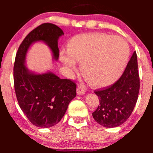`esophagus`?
I'll return each instance as SVG.
<instances>
[{
    "instance_id": "obj_1",
    "label": "esophagus",
    "mask_w": 153,
    "mask_h": 153,
    "mask_svg": "<svg viewBox=\"0 0 153 153\" xmlns=\"http://www.w3.org/2000/svg\"><path fill=\"white\" fill-rule=\"evenodd\" d=\"M77 92H78V95H84V94H85L86 90L82 86H78V87H77Z\"/></svg>"
}]
</instances>
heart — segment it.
I'll use <instances>...</instances> for the list:
<instances>
[{
  "label": "heart",
  "mask_w": 153,
  "mask_h": 153,
  "mask_svg": "<svg viewBox=\"0 0 153 153\" xmlns=\"http://www.w3.org/2000/svg\"><path fill=\"white\" fill-rule=\"evenodd\" d=\"M67 50L68 53L60 54L63 65L75 72L74 61L80 63L84 78L96 86L115 82L124 72L129 56V47L126 41L104 34L75 35L68 41Z\"/></svg>",
  "instance_id": "1"
}]
</instances>
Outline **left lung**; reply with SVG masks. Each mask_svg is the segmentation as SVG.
Masks as SVG:
<instances>
[{
    "instance_id": "left-lung-1",
    "label": "left lung",
    "mask_w": 153,
    "mask_h": 153,
    "mask_svg": "<svg viewBox=\"0 0 153 153\" xmlns=\"http://www.w3.org/2000/svg\"><path fill=\"white\" fill-rule=\"evenodd\" d=\"M140 89L136 52H134L121 78L112 85L95 90L100 104L92 112L97 123L116 127L129 118L136 104Z\"/></svg>"
}]
</instances>
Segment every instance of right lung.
<instances>
[{
  "label": "right lung",
  "mask_w": 153,
  "mask_h": 153,
  "mask_svg": "<svg viewBox=\"0 0 153 153\" xmlns=\"http://www.w3.org/2000/svg\"><path fill=\"white\" fill-rule=\"evenodd\" d=\"M62 29L50 23L38 26L27 35L20 45L14 64V86L18 104L29 121L35 126H55L64 117L69 102L76 96V84L69 79H61L52 72L35 74L25 66L29 47L36 41L49 46L53 58L58 60V40Z\"/></svg>",
  "instance_id": "add662e5"
}]
</instances>
